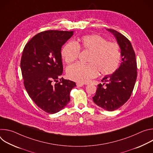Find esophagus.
I'll list each match as a JSON object with an SVG mask.
<instances>
[{
  "mask_svg": "<svg viewBox=\"0 0 153 153\" xmlns=\"http://www.w3.org/2000/svg\"><path fill=\"white\" fill-rule=\"evenodd\" d=\"M76 85H77V87H82V86H83V83H76Z\"/></svg>",
  "mask_w": 153,
  "mask_h": 153,
  "instance_id": "esophagus-1",
  "label": "esophagus"
}]
</instances>
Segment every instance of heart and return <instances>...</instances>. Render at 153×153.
<instances>
[{
    "instance_id": "1",
    "label": "heart",
    "mask_w": 153,
    "mask_h": 153,
    "mask_svg": "<svg viewBox=\"0 0 153 153\" xmlns=\"http://www.w3.org/2000/svg\"><path fill=\"white\" fill-rule=\"evenodd\" d=\"M80 50L89 52L88 63H76L68 67L67 76L73 80L88 82L97 76L98 71L102 75H109L119 67L121 51L116 42H108L97 34L85 36L75 42H68L62 50V56L66 63H72L77 59Z\"/></svg>"
}]
</instances>
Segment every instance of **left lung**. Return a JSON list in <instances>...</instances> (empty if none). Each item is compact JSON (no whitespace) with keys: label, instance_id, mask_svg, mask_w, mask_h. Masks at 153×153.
<instances>
[{"label":"left lung","instance_id":"8db88e82","mask_svg":"<svg viewBox=\"0 0 153 153\" xmlns=\"http://www.w3.org/2000/svg\"><path fill=\"white\" fill-rule=\"evenodd\" d=\"M106 30L116 38L122 62L113 74L105 76L101 80L104 83L97 85L93 99L97 106L113 111L124 105L131 95L137 79V67L135 52L130 41L114 30Z\"/></svg>","mask_w":153,"mask_h":153}]
</instances>
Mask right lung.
<instances>
[{
  "mask_svg": "<svg viewBox=\"0 0 153 153\" xmlns=\"http://www.w3.org/2000/svg\"><path fill=\"white\" fill-rule=\"evenodd\" d=\"M73 35V31H42L27 43L22 55L25 88L37 106L49 114L59 112L68 103L70 92L76 86L74 82L60 79L63 73L61 48Z\"/></svg>",
  "mask_w": 153,
  "mask_h": 153,
  "instance_id": "add662e5",
  "label": "right lung"
}]
</instances>
